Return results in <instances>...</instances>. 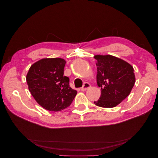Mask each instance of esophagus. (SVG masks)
Here are the masks:
<instances>
[{
	"label": "esophagus",
	"mask_w": 158,
	"mask_h": 158,
	"mask_svg": "<svg viewBox=\"0 0 158 158\" xmlns=\"http://www.w3.org/2000/svg\"><path fill=\"white\" fill-rule=\"evenodd\" d=\"M91 87V85L88 82H85L83 85V86L81 88V90L82 91H85Z\"/></svg>",
	"instance_id": "34e87169"
}]
</instances>
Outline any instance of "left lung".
I'll list each match as a JSON object with an SVG mask.
<instances>
[{"instance_id": "8db88e82", "label": "left lung", "mask_w": 158, "mask_h": 158, "mask_svg": "<svg viewBox=\"0 0 158 158\" xmlns=\"http://www.w3.org/2000/svg\"><path fill=\"white\" fill-rule=\"evenodd\" d=\"M97 60V84L101 88V96L96 106L116 107L130 94L135 83L134 69L127 62L112 55L94 56Z\"/></svg>"}]
</instances>
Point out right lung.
I'll list each match as a JSON object with an SVG mask.
<instances>
[{"label":"right lung","instance_id":"add662e5","mask_svg":"<svg viewBox=\"0 0 158 158\" xmlns=\"http://www.w3.org/2000/svg\"><path fill=\"white\" fill-rule=\"evenodd\" d=\"M66 61L60 58L42 59L33 64L26 76L28 89L39 105L51 111H60L70 106L76 90L64 75Z\"/></svg>","mask_w":158,"mask_h":158}]
</instances>
